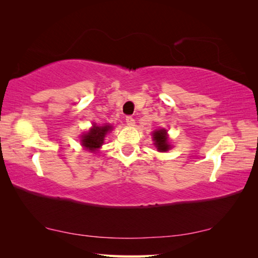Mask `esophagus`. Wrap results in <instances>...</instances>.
Segmentation results:
<instances>
[{
  "label": "esophagus",
  "instance_id": "34e87169",
  "mask_svg": "<svg viewBox=\"0 0 258 258\" xmlns=\"http://www.w3.org/2000/svg\"><path fill=\"white\" fill-rule=\"evenodd\" d=\"M126 124L130 126H133L135 124V119L133 118V116H126Z\"/></svg>",
  "mask_w": 258,
  "mask_h": 258
}]
</instances>
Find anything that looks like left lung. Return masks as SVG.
Segmentation results:
<instances>
[{"mask_svg": "<svg viewBox=\"0 0 258 258\" xmlns=\"http://www.w3.org/2000/svg\"><path fill=\"white\" fill-rule=\"evenodd\" d=\"M166 130H157L153 134V139H154L155 142V146L157 147V150L160 152H166L169 150V147L171 145L168 144V141H167V136H166Z\"/></svg>", "mask_w": 258, "mask_h": 258, "instance_id": "left-lung-1", "label": "left lung"}]
</instances>
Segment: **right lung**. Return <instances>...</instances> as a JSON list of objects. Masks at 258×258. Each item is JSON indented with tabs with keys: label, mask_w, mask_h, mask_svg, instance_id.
Listing matches in <instances>:
<instances>
[{
	"label": "right lung",
	"mask_w": 258,
	"mask_h": 258,
	"mask_svg": "<svg viewBox=\"0 0 258 258\" xmlns=\"http://www.w3.org/2000/svg\"><path fill=\"white\" fill-rule=\"evenodd\" d=\"M109 130H112L109 125H105V126L93 125V128L90 130V132L82 136V140H81L82 145H83L86 150L95 152L98 147L102 146L104 138H105V135Z\"/></svg>",
	"instance_id": "right-lung-1"
}]
</instances>
